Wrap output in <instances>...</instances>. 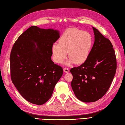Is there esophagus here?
I'll return each instance as SVG.
<instances>
[{
	"instance_id": "obj_1",
	"label": "esophagus",
	"mask_w": 125,
	"mask_h": 125,
	"mask_svg": "<svg viewBox=\"0 0 125 125\" xmlns=\"http://www.w3.org/2000/svg\"><path fill=\"white\" fill-rule=\"evenodd\" d=\"M63 70H64V71L65 73H69V69L66 68V67H64V68L63 69Z\"/></svg>"
}]
</instances>
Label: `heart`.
<instances>
[{
	"mask_svg": "<svg viewBox=\"0 0 125 125\" xmlns=\"http://www.w3.org/2000/svg\"><path fill=\"white\" fill-rule=\"evenodd\" d=\"M93 44L90 33L77 28L69 29L63 32L59 43L52 45L53 59L58 64L62 63L67 56L70 57L66 64H83L89 56Z\"/></svg>",
	"mask_w": 125,
	"mask_h": 125,
	"instance_id": "b5f03b06",
	"label": "heart"
}]
</instances>
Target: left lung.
Returning a JSON list of instances; mask_svg holds the SVG:
<instances>
[{"mask_svg":"<svg viewBox=\"0 0 125 125\" xmlns=\"http://www.w3.org/2000/svg\"><path fill=\"white\" fill-rule=\"evenodd\" d=\"M95 42L86 61L71 69V87L76 97L85 103L97 101L107 93L117 67L113 45L97 29L93 27Z\"/></svg>","mask_w":125,"mask_h":125,"instance_id":"1","label":"left lung"}]
</instances>
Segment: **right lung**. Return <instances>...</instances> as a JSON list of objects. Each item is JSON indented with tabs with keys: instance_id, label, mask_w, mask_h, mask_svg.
I'll list each match as a JSON object with an SVG mask.
<instances>
[{
	"instance_id": "right-lung-1",
	"label": "right lung",
	"mask_w": 125,
	"mask_h": 125,
	"mask_svg": "<svg viewBox=\"0 0 125 125\" xmlns=\"http://www.w3.org/2000/svg\"><path fill=\"white\" fill-rule=\"evenodd\" d=\"M58 30L32 26L14 43L10 55L12 83L28 101L41 105L50 99L62 68L52 60Z\"/></svg>"
}]
</instances>
